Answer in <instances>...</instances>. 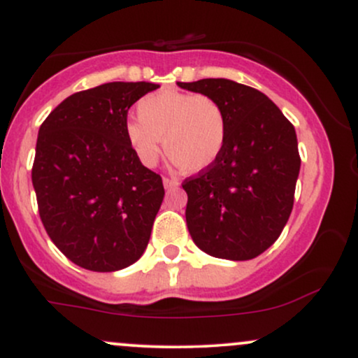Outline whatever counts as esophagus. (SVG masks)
<instances>
[{
	"label": "esophagus",
	"instance_id": "obj_1",
	"mask_svg": "<svg viewBox=\"0 0 358 358\" xmlns=\"http://www.w3.org/2000/svg\"><path fill=\"white\" fill-rule=\"evenodd\" d=\"M163 185H165V188H168V190H170V188H176L178 187V180H175V178H168V176H165V178H163Z\"/></svg>",
	"mask_w": 358,
	"mask_h": 358
}]
</instances>
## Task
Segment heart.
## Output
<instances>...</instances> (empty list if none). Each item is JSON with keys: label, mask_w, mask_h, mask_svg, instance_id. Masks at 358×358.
<instances>
[{"label": "heart", "mask_w": 358, "mask_h": 358, "mask_svg": "<svg viewBox=\"0 0 358 358\" xmlns=\"http://www.w3.org/2000/svg\"><path fill=\"white\" fill-rule=\"evenodd\" d=\"M126 138L145 166H155L163 148L180 170L196 173L217 162L227 139V117L215 99L202 94L162 90L143 97Z\"/></svg>", "instance_id": "1"}]
</instances>
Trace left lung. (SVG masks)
Wrapping results in <instances>:
<instances>
[{
  "instance_id": "obj_1",
  "label": "left lung",
  "mask_w": 358,
  "mask_h": 358,
  "mask_svg": "<svg viewBox=\"0 0 358 358\" xmlns=\"http://www.w3.org/2000/svg\"><path fill=\"white\" fill-rule=\"evenodd\" d=\"M178 85L215 99L227 117L217 162L182 183L188 232L213 257L254 259L276 242L293 210L301 165L294 126L249 85L227 79Z\"/></svg>"
}]
</instances>
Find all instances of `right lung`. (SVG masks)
I'll list each match as a JSON object with an SVG mask.
<instances>
[{"instance_id":"add662e5","label":"right lung","mask_w":358,"mask_h":358,"mask_svg":"<svg viewBox=\"0 0 358 358\" xmlns=\"http://www.w3.org/2000/svg\"><path fill=\"white\" fill-rule=\"evenodd\" d=\"M159 85L109 82L62 101L42 122L31 182L42 224L73 264L127 268L145 252L165 188L126 138L127 110Z\"/></svg>"}]
</instances>
